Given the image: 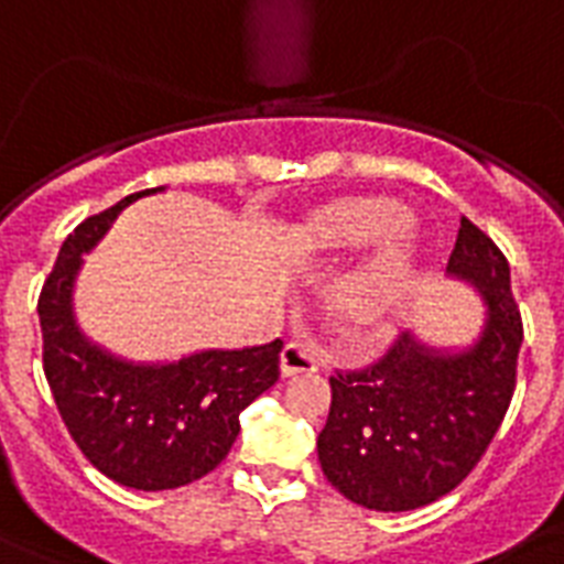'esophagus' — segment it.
Segmentation results:
<instances>
[{
	"label": "esophagus",
	"mask_w": 564,
	"mask_h": 564,
	"mask_svg": "<svg viewBox=\"0 0 564 564\" xmlns=\"http://www.w3.org/2000/svg\"><path fill=\"white\" fill-rule=\"evenodd\" d=\"M322 354L313 348V345L304 343H286L281 351V375L292 377L301 375V371H316Z\"/></svg>",
	"instance_id": "1"
}]
</instances>
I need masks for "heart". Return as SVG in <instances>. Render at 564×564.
Wrapping results in <instances>:
<instances>
[{
    "label": "heart",
    "mask_w": 564,
    "mask_h": 564,
    "mask_svg": "<svg viewBox=\"0 0 564 564\" xmlns=\"http://www.w3.org/2000/svg\"><path fill=\"white\" fill-rule=\"evenodd\" d=\"M406 210L389 198H339L318 207L299 230V248L307 257H336L377 248L339 286V310L354 325H371L386 316L415 274V239L406 228Z\"/></svg>",
    "instance_id": "b5f03b06"
}]
</instances>
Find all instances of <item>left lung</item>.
I'll use <instances>...</instances> for the list:
<instances>
[{
    "label": "left lung",
    "mask_w": 564,
    "mask_h": 564,
    "mask_svg": "<svg viewBox=\"0 0 564 564\" xmlns=\"http://www.w3.org/2000/svg\"><path fill=\"white\" fill-rule=\"evenodd\" d=\"M445 272L486 307L474 343L438 348L406 330L375 366L330 377L318 463L339 495L366 509L410 512L456 489L516 392L524 327L507 257L463 216Z\"/></svg>",
    "instance_id": "1"
}]
</instances>
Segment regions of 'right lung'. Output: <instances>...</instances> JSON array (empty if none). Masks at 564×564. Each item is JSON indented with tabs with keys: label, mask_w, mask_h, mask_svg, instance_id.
I'll return each mask as SVG.
<instances>
[{
	"label": "right lung",
	"mask_w": 564,
	"mask_h": 564,
	"mask_svg": "<svg viewBox=\"0 0 564 564\" xmlns=\"http://www.w3.org/2000/svg\"><path fill=\"white\" fill-rule=\"evenodd\" d=\"M128 195L82 221L61 246L37 301L43 371L69 436L119 486L178 489L210 474L237 442L239 412L278 380L281 339L251 348H207L170 362H134L101 348L75 318L84 254L99 246Z\"/></svg>",
	"instance_id": "right-lung-1"
}]
</instances>
